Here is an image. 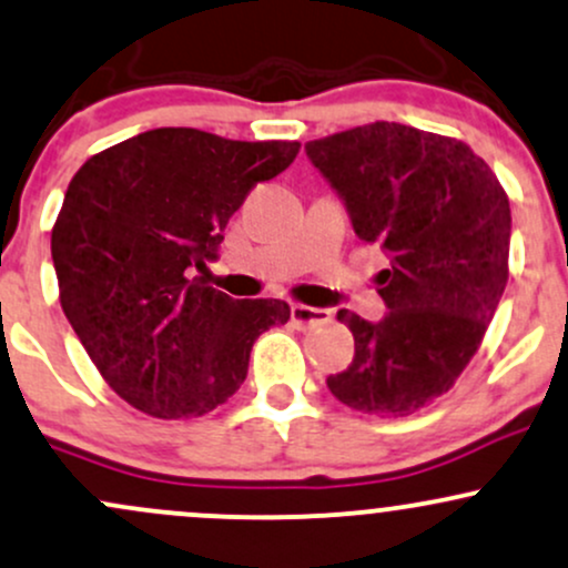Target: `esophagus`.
Instances as JSON below:
<instances>
[{"label": "esophagus", "instance_id": "esophagus-1", "mask_svg": "<svg viewBox=\"0 0 568 568\" xmlns=\"http://www.w3.org/2000/svg\"><path fill=\"white\" fill-rule=\"evenodd\" d=\"M332 321V313L323 307H307V304H294L291 307V323L296 328H315Z\"/></svg>", "mask_w": 568, "mask_h": 568}]
</instances>
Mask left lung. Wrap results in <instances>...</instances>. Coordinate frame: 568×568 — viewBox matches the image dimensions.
Masks as SVG:
<instances>
[{"instance_id":"8db88e82","label":"left lung","mask_w":568,"mask_h":568,"mask_svg":"<svg viewBox=\"0 0 568 568\" xmlns=\"http://www.w3.org/2000/svg\"><path fill=\"white\" fill-rule=\"evenodd\" d=\"M304 151L358 240L388 255L377 274L388 313L372 323L339 310L355 355L328 375V390L358 413L413 415L453 388L501 302L507 193L469 145L404 123L355 126Z\"/></svg>"}]
</instances>
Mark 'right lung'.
Here are the masks:
<instances>
[{
  "label": "right lung",
  "mask_w": 568,
  "mask_h": 568,
  "mask_svg": "<svg viewBox=\"0 0 568 568\" xmlns=\"http://www.w3.org/2000/svg\"><path fill=\"white\" fill-rule=\"evenodd\" d=\"M296 153L298 142L151 129L91 155L72 178L51 234L61 310L110 388L140 413H213L245 383L253 342L288 323L285 302L232 298L204 272L253 185Z\"/></svg>",
  "instance_id": "obj_1"
}]
</instances>
